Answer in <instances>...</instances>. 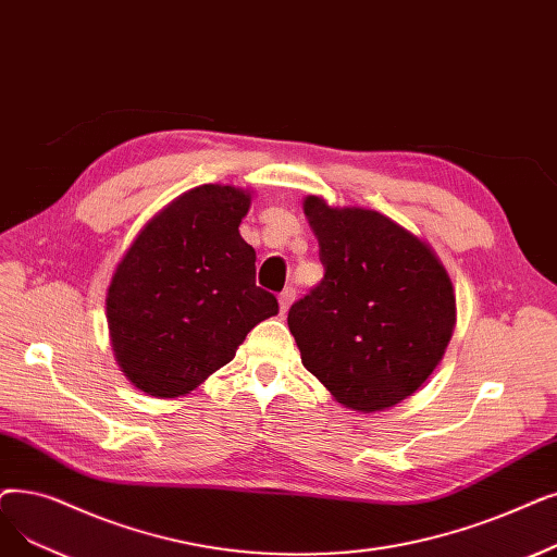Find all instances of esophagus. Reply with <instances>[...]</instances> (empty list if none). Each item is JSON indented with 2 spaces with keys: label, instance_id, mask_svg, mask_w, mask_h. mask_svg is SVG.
Masks as SVG:
<instances>
[{
  "label": "esophagus",
  "instance_id": "34e87169",
  "mask_svg": "<svg viewBox=\"0 0 557 557\" xmlns=\"http://www.w3.org/2000/svg\"><path fill=\"white\" fill-rule=\"evenodd\" d=\"M277 300H280V311H282V313H286V311H288V307H292V305H294V300H296V288H294V286H286L284 292L280 294V298H277Z\"/></svg>",
  "mask_w": 557,
  "mask_h": 557
}]
</instances>
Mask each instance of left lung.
<instances>
[{
	"mask_svg": "<svg viewBox=\"0 0 557 557\" xmlns=\"http://www.w3.org/2000/svg\"><path fill=\"white\" fill-rule=\"evenodd\" d=\"M321 284L288 309L305 369L336 403L384 412L421 389L455 330V288L425 238L375 209L307 196Z\"/></svg>",
	"mask_w": 557,
	"mask_h": 557,
	"instance_id": "1",
	"label": "left lung"
}]
</instances>
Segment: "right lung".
<instances>
[{
    "label": "right lung",
    "instance_id": "right-lung-1",
    "mask_svg": "<svg viewBox=\"0 0 557 557\" xmlns=\"http://www.w3.org/2000/svg\"><path fill=\"white\" fill-rule=\"evenodd\" d=\"M252 190L202 184L143 225L107 288L115 361L143 394L180 398L234 359L277 313L255 284V248L238 234Z\"/></svg>",
    "mask_w": 557,
    "mask_h": 557
}]
</instances>
